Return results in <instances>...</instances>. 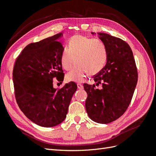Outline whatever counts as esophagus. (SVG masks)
Segmentation results:
<instances>
[{"label":"esophagus","mask_w":156,"mask_h":156,"mask_svg":"<svg viewBox=\"0 0 156 156\" xmlns=\"http://www.w3.org/2000/svg\"><path fill=\"white\" fill-rule=\"evenodd\" d=\"M77 87H78V88L80 90L83 89V86L82 84H81V83H77Z\"/></svg>","instance_id":"obj_1"}]
</instances>
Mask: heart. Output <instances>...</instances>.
Instances as JSON below:
<instances>
[{"label":"heart","mask_w":156,"mask_h":156,"mask_svg":"<svg viewBox=\"0 0 156 156\" xmlns=\"http://www.w3.org/2000/svg\"><path fill=\"white\" fill-rule=\"evenodd\" d=\"M69 47L64 48L61 64L64 69L70 70L66 74L69 81L81 82L89 73L95 74L105 67L107 61V50L101 40L76 35L69 41Z\"/></svg>","instance_id":"b5f03b06"}]
</instances>
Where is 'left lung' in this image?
Returning <instances> with one entry per match:
<instances>
[{
	"label": "left lung",
	"instance_id": "obj_1",
	"mask_svg": "<svg viewBox=\"0 0 156 156\" xmlns=\"http://www.w3.org/2000/svg\"><path fill=\"white\" fill-rule=\"evenodd\" d=\"M97 34L106 45L107 61L94 78L96 86L102 82V89H96L95 84H83L87 94L86 109L92 121L107 124L119 119L127 109L137 84L138 72L129 44L109 34Z\"/></svg>",
	"mask_w": 156,
	"mask_h": 156
}]
</instances>
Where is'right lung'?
Segmentation results:
<instances>
[{
	"instance_id": "add662e5",
	"label": "right lung",
	"mask_w": 156,
	"mask_h": 156,
	"mask_svg": "<svg viewBox=\"0 0 156 156\" xmlns=\"http://www.w3.org/2000/svg\"><path fill=\"white\" fill-rule=\"evenodd\" d=\"M62 33L30 43L16 61L12 73L16 99L20 109L31 121L43 127L61 124L66 117L77 85L53 87V78L63 81L61 56L64 47L58 39Z\"/></svg>"
}]
</instances>
